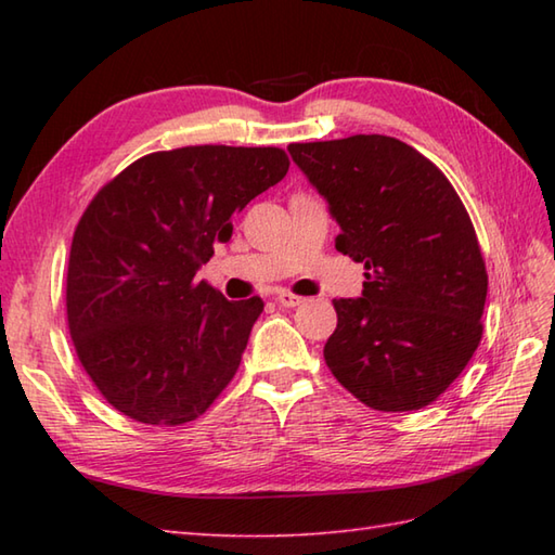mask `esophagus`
I'll use <instances>...</instances> for the list:
<instances>
[{
	"label": "esophagus",
	"mask_w": 555,
	"mask_h": 555,
	"mask_svg": "<svg viewBox=\"0 0 555 555\" xmlns=\"http://www.w3.org/2000/svg\"><path fill=\"white\" fill-rule=\"evenodd\" d=\"M305 298H300V296H296V293H291V291H279L276 293V302L281 305V308H296V305H300Z\"/></svg>",
	"instance_id": "34e87169"
}]
</instances>
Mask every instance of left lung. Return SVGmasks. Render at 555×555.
<instances>
[{"instance_id":"8db88e82","label":"left lung","mask_w":555,"mask_h":555,"mask_svg":"<svg viewBox=\"0 0 555 555\" xmlns=\"http://www.w3.org/2000/svg\"><path fill=\"white\" fill-rule=\"evenodd\" d=\"M338 221L336 250L364 264L362 298L334 300L324 360L382 412L434 403L481 340L487 267L463 199L443 171L388 135L291 143Z\"/></svg>"}]
</instances>
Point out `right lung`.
<instances>
[{
	"label": "right lung",
	"instance_id": "add662e5",
	"mask_svg": "<svg viewBox=\"0 0 555 555\" xmlns=\"http://www.w3.org/2000/svg\"><path fill=\"white\" fill-rule=\"evenodd\" d=\"M288 164L281 147L164 150L90 199L70 243L66 320L82 370L126 417L179 427L231 384L264 302H231L195 276Z\"/></svg>",
	"mask_w": 555,
	"mask_h": 555
}]
</instances>
